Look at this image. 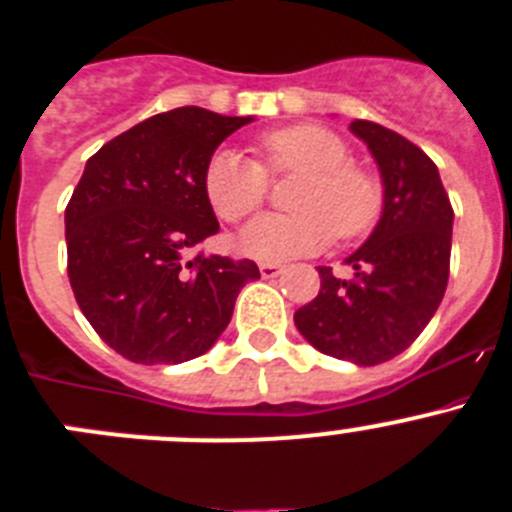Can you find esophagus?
<instances>
[{"label":"esophagus","mask_w":512,"mask_h":512,"mask_svg":"<svg viewBox=\"0 0 512 512\" xmlns=\"http://www.w3.org/2000/svg\"><path fill=\"white\" fill-rule=\"evenodd\" d=\"M259 269H261V277H264V279H274V277H279V274H282L284 266L282 264H274V261H264V264H261Z\"/></svg>","instance_id":"obj_1"}]
</instances>
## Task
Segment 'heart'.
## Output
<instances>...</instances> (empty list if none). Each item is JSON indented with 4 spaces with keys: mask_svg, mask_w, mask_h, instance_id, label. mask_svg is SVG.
I'll return each instance as SVG.
<instances>
[{
    "mask_svg": "<svg viewBox=\"0 0 512 512\" xmlns=\"http://www.w3.org/2000/svg\"><path fill=\"white\" fill-rule=\"evenodd\" d=\"M264 166L233 148L212 153L202 174L205 197L228 223L259 210L271 174H305L295 194V215H261L241 233V251L259 261L310 256L333 238H356L377 223L382 184L372 171L351 164L348 148L333 130L289 125L261 135Z\"/></svg>",
    "mask_w": 512,
    "mask_h": 512,
    "instance_id": "heart-1",
    "label": "heart"
}]
</instances>
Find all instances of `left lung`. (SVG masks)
Wrapping results in <instances>:
<instances>
[{
  "mask_svg": "<svg viewBox=\"0 0 512 512\" xmlns=\"http://www.w3.org/2000/svg\"><path fill=\"white\" fill-rule=\"evenodd\" d=\"M348 130L372 151L384 200L377 228L346 259L354 277L318 266L320 292L295 325L320 354L374 366L423 333L449 284L454 210L436 164L415 143L369 120Z\"/></svg>",
  "mask_w": 512,
  "mask_h": 512,
  "instance_id": "obj_1",
  "label": "left lung"
}]
</instances>
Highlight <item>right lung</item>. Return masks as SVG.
<instances>
[{"mask_svg": "<svg viewBox=\"0 0 512 512\" xmlns=\"http://www.w3.org/2000/svg\"><path fill=\"white\" fill-rule=\"evenodd\" d=\"M253 117L176 107L87 161L66 207L69 282L99 338L135 364H182L215 346L253 261L187 251L220 230L207 158Z\"/></svg>", "mask_w": 512, "mask_h": 512, "instance_id": "right-lung-1", "label": "right lung"}]
</instances>
